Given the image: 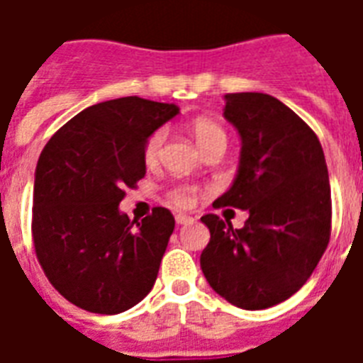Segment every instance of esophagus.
<instances>
[{
  "label": "esophagus",
  "instance_id": "obj_1",
  "mask_svg": "<svg viewBox=\"0 0 363 363\" xmlns=\"http://www.w3.org/2000/svg\"><path fill=\"white\" fill-rule=\"evenodd\" d=\"M175 220H177V224H192L194 218L188 215H177Z\"/></svg>",
  "mask_w": 363,
  "mask_h": 363
}]
</instances>
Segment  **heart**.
Masks as SVG:
<instances>
[{"mask_svg": "<svg viewBox=\"0 0 363 363\" xmlns=\"http://www.w3.org/2000/svg\"><path fill=\"white\" fill-rule=\"evenodd\" d=\"M192 133L201 150H207V148L215 147V145H226L228 143V135L224 128L216 124V122L207 121V118L194 121ZM165 137H167V131L164 128L154 130L147 137L145 147H143V158H145L147 165L158 164L162 150H164ZM196 198H198V188L192 186V184H177V186L169 190V199L175 205H179V207H190V205H194Z\"/></svg>", "mask_w": 363, "mask_h": 363, "instance_id": "obj_1", "label": "heart"}]
</instances>
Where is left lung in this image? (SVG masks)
<instances>
[{"label":"left lung","instance_id":"left-lung-1","mask_svg":"<svg viewBox=\"0 0 363 363\" xmlns=\"http://www.w3.org/2000/svg\"><path fill=\"white\" fill-rule=\"evenodd\" d=\"M224 116L241 135L232 188L215 205L248 213L241 230L201 216L211 241L199 264L218 296L247 311L303 286L332 233V194L318 137L292 109L259 92L226 94Z\"/></svg>","mask_w":363,"mask_h":363}]
</instances>
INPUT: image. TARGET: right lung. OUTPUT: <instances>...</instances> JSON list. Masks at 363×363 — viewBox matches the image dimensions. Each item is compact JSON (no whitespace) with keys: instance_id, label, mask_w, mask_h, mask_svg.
I'll list each match as a JSON object with an SVG mask.
<instances>
[{"instance_id":"1","label":"right lung","mask_w":363,"mask_h":363,"mask_svg":"<svg viewBox=\"0 0 363 363\" xmlns=\"http://www.w3.org/2000/svg\"><path fill=\"white\" fill-rule=\"evenodd\" d=\"M175 115L173 104L111 99L73 116L43 148L33 247L50 284L81 309L118 315L152 290L175 218L154 207L141 222L130 220L118 203L147 173V137Z\"/></svg>"}]
</instances>
